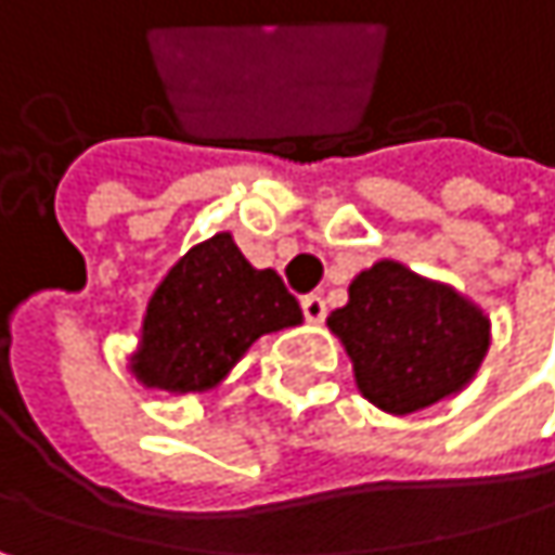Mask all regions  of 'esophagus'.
<instances>
[{"instance_id":"obj_1","label":"esophagus","mask_w":555,"mask_h":555,"mask_svg":"<svg viewBox=\"0 0 555 555\" xmlns=\"http://www.w3.org/2000/svg\"><path fill=\"white\" fill-rule=\"evenodd\" d=\"M300 307H304V317H307L310 323H323V317H326V304H323V297H320V294H307V297L300 300Z\"/></svg>"}]
</instances>
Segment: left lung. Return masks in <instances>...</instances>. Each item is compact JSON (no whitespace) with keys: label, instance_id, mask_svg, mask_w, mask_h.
<instances>
[{"label":"left lung","instance_id":"8db88e82","mask_svg":"<svg viewBox=\"0 0 555 555\" xmlns=\"http://www.w3.org/2000/svg\"><path fill=\"white\" fill-rule=\"evenodd\" d=\"M326 326L350 357L363 399L389 415L457 396L491 346V317L470 297L392 258L353 278L350 300Z\"/></svg>","mask_w":555,"mask_h":555}]
</instances>
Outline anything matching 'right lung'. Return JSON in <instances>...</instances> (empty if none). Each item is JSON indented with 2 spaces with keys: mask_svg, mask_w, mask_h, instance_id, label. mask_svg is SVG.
I'll return each mask as SVG.
<instances>
[{
  "mask_svg": "<svg viewBox=\"0 0 555 555\" xmlns=\"http://www.w3.org/2000/svg\"><path fill=\"white\" fill-rule=\"evenodd\" d=\"M300 304L271 268H255L229 232L189 248L156 284L130 373L146 389H216L264 333L297 326Z\"/></svg>",
  "mask_w": 555,
  "mask_h": 555,
  "instance_id": "add662e5",
  "label": "right lung"
}]
</instances>
